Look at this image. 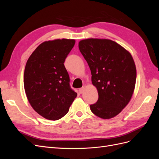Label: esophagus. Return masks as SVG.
<instances>
[{
	"label": "esophagus",
	"mask_w": 159,
	"mask_h": 159,
	"mask_svg": "<svg viewBox=\"0 0 159 159\" xmlns=\"http://www.w3.org/2000/svg\"><path fill=\"white\" fill-rule=\"evenodd\" d=\"M84 90H85V88H81L79 89V93H80V94L84 93Z\"/></svg>",
	"instance_id": "obj_1"
}]
</instances>
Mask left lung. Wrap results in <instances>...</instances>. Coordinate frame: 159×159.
I'll use <instances>...</instances> for the list:
<instances>
[{
  "instance_id": "1",
  "label": "left lung",
  "mask_w": 159,
  "mask_h": 159,
  "mask_svg": "<svg viewBox=\"0 0 159 159\" xmlns=\"http://www.w3.org/2000/svg\"><path fill=\"white\" fill-rule=\"evenodd\" d=\"M87 61L91 81L98 91L91 112L102 119L114 117L125 107L135 86L137 71L130 53L114 41L89 38L79 42Z\"/></svg>"
}]
</instances>
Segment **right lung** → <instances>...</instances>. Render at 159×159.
<instances>
[{
  "instance_id": "obj_1",
  "label": "right lung",
  "mask_w": 159,
  "mask_h": 159,
  "mask_svg": "<svg viewBox=\"0 0 159 159\" xmlns=\"http://www.w3.org/2000/svg\"><path fill=\"white\" fill-rule=\"evenodd\" d=\"M75 40L46 41L28 58L24 74V86L28 102L41 116L58 120L68 112L77 93L70 85L64 61Z\"/></svg>"
}]
</instances>
